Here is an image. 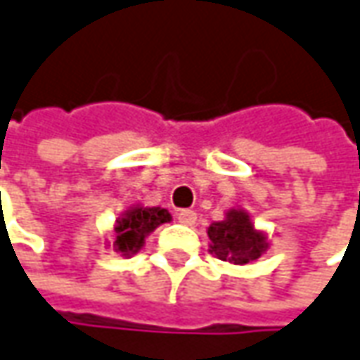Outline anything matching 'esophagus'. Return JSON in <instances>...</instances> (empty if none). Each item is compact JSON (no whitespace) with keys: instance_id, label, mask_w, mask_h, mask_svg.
<instances>
[{"instance_id":"obj_1","label":"esophagus","mask_w":360,"mask_h":360,"mask_svg":"<svg viewBox=\"0 0 360 360\" xmlns=\"http://www.w3.org/2000/svg\"><path fill=\"white\" fill-rule=\"evenodd\" d=\"M178 221L184 224V226H194V224H196V212H192V210H182V212L178 214Z\"/></svg>"}]
</instances>
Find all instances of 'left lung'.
Returning a JSON list of instances; mask_svg holds the SVG:
<instances>
[{"label": "left lung", "mask_w": 360, "mask_h": 360, "mask_svg": "<svg viewBox=\"0 0 360 360\" xmlns=\"http://www.w3.org/2000/svg\"><path fill=\"white\" fill-rule=\"evenodd\" d=\"M210 253L221 262L245 265L262 257L269 248V236L253 226L243 208H231L224 219L210 224Z\"/></svg>", "instance_id": "8db88e82"}]
</instances>
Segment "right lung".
Masks as SVG:
<instances>
[{
	"instance_id": "1",
	"label": "right lung",
	"mask_w": 360,
	"mask_h": 360,
	"mask_svg": "<svg viewBox=\"0 0 360 360\" xmlns=\"http://www.w3.org/2000/svg\"><path fill=\"white\" fill-rule=\"evenodd\" d=\"M172 219L170 212L160 206H130L124 210L115 221V242L112 250L124 257L139 253L144 248V240L158 226L168 224ZM110 245V242L107 243Z\"/></svg>"
}]
</instances>
